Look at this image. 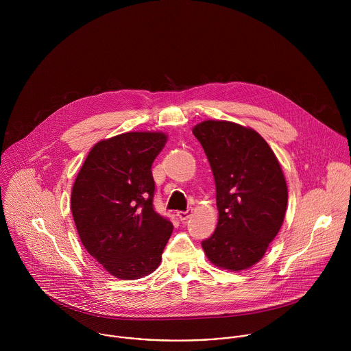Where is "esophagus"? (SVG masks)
<instances>
[{"label":"esophagus","mask_w":351,"mask_h":351,"mask_svg":"<svg viewBox=\"0 0 351 351\" xmlns=\"http://www.w3.org/2000/svg\"><path fill=\"white\" fill-rule=\"evenodd\" d=\"M191 215H192V209L189 208V209H186L185 212H177V216H178V219L181 220V221H185V220H188L189 217H191Z\"/></svg>","instance_id":"obj_1"}]
</instances>
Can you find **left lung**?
<instances>
[{"label": "left lung", "mask_w": 351, "mask_h": 351, "mask_svg": "<svg viewBox=\"0 0 351 351\" xmlns=\"http://www.w3.org/2000/svg\"><path fill=\"white\" fill-rule=\"evenodd\" d=\"M209 160L219 219L201 242L217 267L241 271L259 262L277 237L287 212L288 188L276 154L250 127L205 120L193 127Z\"/></svg>", "instance_id": "obj_1"}]
</instances>
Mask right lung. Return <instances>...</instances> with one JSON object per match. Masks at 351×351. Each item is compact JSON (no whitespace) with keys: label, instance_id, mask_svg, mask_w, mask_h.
I'll list each match as a JSON object with an SVG mask.
<instances>
[{"label":"right lung","instance_id":"1","mask_svg":"<svg viewBox=\"0 0 351 351\" xmlns=\"http://www.w3.org/2000/svg\"><path fill=\"white\" fill-rule=\"evenodd\" d=\"M167 142L163 132L116 135L96 143L71 191L73 219L86 251L116 278L151 274L173 232L152 206L151 166Z\"/></svg>","mask_w":351,"mask_h":351}]
</instances>
